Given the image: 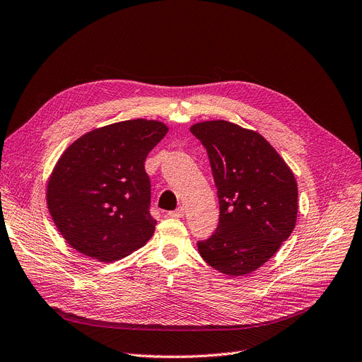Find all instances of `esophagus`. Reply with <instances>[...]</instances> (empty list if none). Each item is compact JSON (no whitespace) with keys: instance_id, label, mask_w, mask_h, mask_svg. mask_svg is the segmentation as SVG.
<instances>
[{"instance_id":"obj_1","label":"esophagus","mask_w":362,"mask_h":362,"mask_svg":"<svg viewBox=\"0 0 362 362\" xmlns=\"http://www.w3.org/2000/svg\"><path fill=\"white\" fill-rule=\"evenodd\" d=\"M183 214H185V209L183 207H179L175 211H168V216H171V217H182Z\"/></svg>"}]
</instances>
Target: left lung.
<instances>
[{"label":"left lung","mask_w":362,"mask_h":362,"mask_svg":"<svg viewBox=\"0 0 362 362\" xmlns=\"http://www.w3.org/2000/svg\"><path fill=\"white\" fill-rule=\"evenodd\" d=\"M209 153L218 198V225L198 241L201 257L218 272L240 276L268 262L296 226L293 171L263 136L223 119L194 124Z\"/></svg>","instance_id":"8db88e82"}]
</instances>
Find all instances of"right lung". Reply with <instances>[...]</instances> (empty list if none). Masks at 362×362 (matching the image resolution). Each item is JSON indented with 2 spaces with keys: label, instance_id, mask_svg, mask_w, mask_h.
<instances>
[{
  "label": "right lung",
  "instance_id": "obj_1",
  "mask_svg": "<svg viewBox=\"0 0 362 362\" xmlns=\"http://www.w3.org/2000/svg\"><path fill=\"white\" fill-rule=\"evenodd\" d=\"M167 132L160 121H121L88 132L62 153L47 206L72 248L111 263L149 241L156 220L145 160Z\"/></svg>",
  "mask_w": 362,
  "mask_h": 362
}]
</instances>
